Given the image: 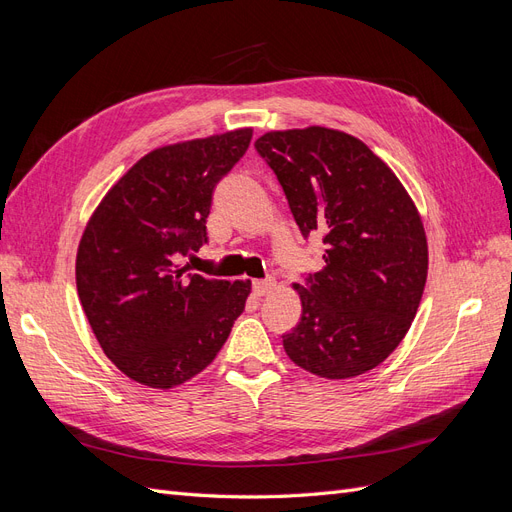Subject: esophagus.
I'll list each match as a JSON object with an SVG mask.
<instances>
[{
  "label": "esophagus",
  "mask_w": 512,
  "mask_h": 512,
  "mask_svg": "<svg viewBox=\"0 0 512 512\" xmlns=\"http://www.w3.org/2000/svg\"><path fill=\"white\" fill-rule=\"evenodd\" d=\"M275 288V280H254L252 282V290L256 297H265L271 290Z\"/></svg>",
  "instance_id": "obj_1"
}]
</instances>
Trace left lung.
<instances>
[{
  "label": "left lung",
  "instance_id": "obj_1",
  "mask_svg": "<svg viewBox=\"0 0 512 512\" xmlns=\"http://www.w3.org/2000/svg\"><path fill=\"white\" fill-rule=\"evenodd\" d=\"M273 168L301 235H322V271L292 288L301 320L284 335L294 365L329 380L378 367L401 339L427 282V237L410 194L374 151L346 132H267Z\"/></svg>",
  "mask_w": 512,
  "mask_h": 512
}]
</instances>
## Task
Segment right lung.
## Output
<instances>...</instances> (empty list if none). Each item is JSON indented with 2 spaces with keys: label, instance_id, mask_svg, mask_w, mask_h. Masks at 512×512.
I'll return each instance as SVG.
<instances>
[{
  "label": "right lung",
  "instance_id": "1",
  "mask_svg": "<svg viewBox=\"0 0 512 512\" xmlns=\"http://www.w3.org/2000/svg\"><path fill=\"white\" fill-rule=\"evenodd\" d=\"M252 128L149 151L91 215L76 290L98 344L130 380L173 389L200 374L245 309L250 280H209L177 262L207 243L215 185Z\"/></svg>",
  "mask_w": 512,
  "mask_h": 512
}]
</instances>
